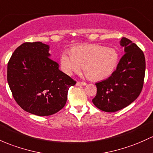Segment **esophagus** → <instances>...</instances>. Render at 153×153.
I'll return each instance as SVG.
<instances>
[{
  "instance_id": "esophagus-1",
  "label": "esophagus",
  "mask_w": 153,
  "mask_h": 153,
  "mask_svg": "<svg viewBox=\"0 0 153 153\" xmlns=\"http://www.w3.org/2000/svg\"><path fill=\"white\" fill-rule=\"evenodd\" d=\"M76 85L77 86H85V85H86L87 84L86 82H77Z\"/></svg>"
}]
</instances>
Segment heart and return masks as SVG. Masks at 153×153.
Masks as SVG:
<instances>
[{
    "label": "heart",
    "mask_w": 153,
    "mask_h": 153,
    "mask_svg": "<svg viewBox=\"0 0 153 153\" xmlns=\"http://www.w3.org/2000/svg\"><path fill=\"white\" fill-rule=\"evenodd\" d=\"M117 52L114 48L98 44H85L63 52L60 65L65 74L71 75L81 69L90 79L101 80L109 76L117 65Z\"/></svg>",
    "instance_id": "heart-1"
}]
</instances>
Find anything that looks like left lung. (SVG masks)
<instances>
[{
	"mask_svg": "<svg viewBox=\"0 0 153 153\" xmlns=\"http://www.w3.org/2000/svg\"><path fill=\"white\" fill-rule=\"evenodd\" d=\"M120 44L125 54L117 69L109 78L96 84L97 93L93 103L106 112L119 111L134 102L144 84L146 63L143 52L126 38H122Z\"/></svg>",
	"mask_w": 153,
	"mask_h": 153,
	"instance_id": "1",
	"label": "left lung"
}]
</instances>
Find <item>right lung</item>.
<instances>
[{
	"label": "right lung",
	"instance_id": "1",
	"mask_svg": "<svg viewBox=\"0 0 153 153\" xmlns=\"http://www.w3.org/2000/svg\"><path fill=\"white\" fill-rule=\"evenodd\" d=\"M50 46L25 42L16 49L7 66V81L19 106L38 116H49L63 109L68 91L76 82L51 60Z\"/></svg>",
	"mask_w": 153,
	"mask_h": 153
}]
</instances>
